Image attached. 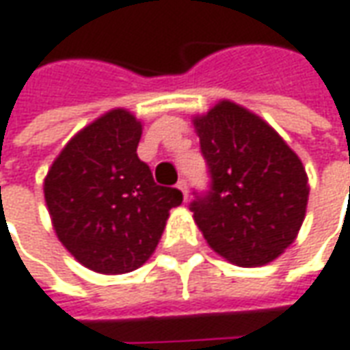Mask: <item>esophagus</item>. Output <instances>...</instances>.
Here are the masks:
<instances>
[{"instance_id":"esophagus-1","label":"esophagus","mask_w":350,"mask_h":350,"mask_svg":"<svg viewBox=\"0 0 350 350\" xmlns=\"http://www.w3.org/2000/svg\"><path fill=\"white\" fill-rule=\"evenodd\" d=\"M178 189L182 191L184 199H187V180H180V182H178Z\"/></svg>"}]
</instances>
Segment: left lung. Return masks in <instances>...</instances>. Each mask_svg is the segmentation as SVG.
<instances>
[{
	"label": "left lung",
	"instance_id": "8db88e82",
	"mask_svg": "<svg viewBox=\"0 0 350 350\" xmlns=\"http://www.w3.org/2000/svg\"><path fill=\"white\" fill-rule=\"evenodd\" d=\"M209 189L193 191V219L209 246L242 267L265 265L295 242L308 203L295 151L246 108L223 100L196 118Z\"/></svg>",
	"mask_w": 350,
	"mask_h": 350
}]
</instances>
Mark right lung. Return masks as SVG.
<instances>
[{
    "mask_svg": "<svg viewBox=\"0 0 350 350\" xmlns=\"http://www.w3.org/2000/svg\"><path fill=\"white\" fill-rule=\"evenodd\" d=\"M141 124L112 110L66 145L44 182L59 242L85 267L116 275L141 267L182 191L159 186L137 157Z\"/></svg>",
    "mask_w": 350,
    "mask_h": 350,
    "instance_id": "1",
    "label": "right lung"
}]
</instances>
